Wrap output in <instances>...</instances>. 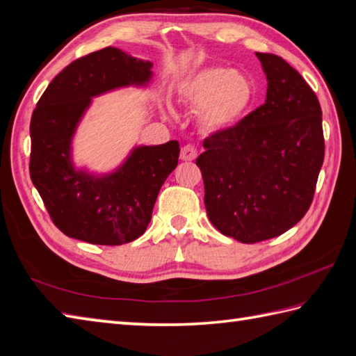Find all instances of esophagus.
Here are the masks:
<instances>
[{"mask_svg": "<svg viewBox=\"0 0 356 356\" xmlns=\"http://www.w3.org/2000/svg\"><path fill=\"white\" fill-rule=\"evenodd\" d=\"M197 158V148L191 144L185 145L180 152V159L181 161H194Z\"/></svg>", "mask_w": 356, "mask_h": 356, "instance_id": "esophagus-1", "label": "esophagus"}]
</instances>
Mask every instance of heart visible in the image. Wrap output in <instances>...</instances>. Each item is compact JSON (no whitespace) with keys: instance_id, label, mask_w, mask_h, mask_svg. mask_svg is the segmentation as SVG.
I'll list each match as a JSON object with an SVG mask.
<instances>
[{"instance_id":"obj_1","label":"heart","mask_w":356,"mask_h":356,"mask_svg":"<svg viewBox=\"0 0 356 356\" xmlns=\"http://www.w3.org/2000/svg\"><path fill=\"white\" fill-rule=\"evenodd\" d=\"M177 102L198 111L206 131H225L244 118L254 98V88L243 72L225 66L194 71L176 89Z\"/></svg>"}]
</instances>
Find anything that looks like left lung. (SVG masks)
<instances>
[{
	"instance_id": "8db88e82",
	"label": "left lung",
	"mask_w": 356,
	"mask_h": 356,
	"mask_svg": "<svg viewBox=\"0 0 356 356\" xmlns=\"http://www.w3.org/2000/svg\"><path fill=\"white\" fill-rule=\"evenodd\" d=\"M256 57L267 77L266 103L206 138L195 161L211 222L245 244L282 235L303 218L325 159L317 95L282 57Z\"/></svg>"
}]
</instances>
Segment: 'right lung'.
Returning <instances> with one entry per match:
<instances>
[{
  "label": "right lung",
  "mask_w": 356,
  "mask_h": 356,
  "mask_svg": "<svg viewBox=\"0 0 356 356\" xmlns=\"http://www.w3.org/2000/svg\"><path fill=\"white\" fill-rule=\"evenodd\" d=\"M152 68L150 60L107 47L70 63L38 102L30 122V177L66 236L120 245L145 232L163 181L177 167V140L135 145L109 172L79 168L72 140L92 98L121 88H147Z\"/></svg>",
  "instance_id": "right-lung-1"
}]
</instances>
